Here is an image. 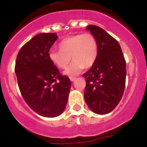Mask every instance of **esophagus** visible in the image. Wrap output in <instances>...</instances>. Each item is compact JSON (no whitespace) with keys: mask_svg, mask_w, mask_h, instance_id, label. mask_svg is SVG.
Segmentation results:
<instances>
[{"mask_svg":"<svg viewBox=\"0 0 147 147\" xmlns=\"http://www.w3.org/2000/svg\"><path fill=\"white\" fill-rule=\"evenodd\" d=\"M69 79H70L71 82H74L76 80V78L75 77H69Z\"/></svg>","mask_w":147,"mask_h":147,"instance_id":"34e87169","label":"esophagus"}]
</instances>
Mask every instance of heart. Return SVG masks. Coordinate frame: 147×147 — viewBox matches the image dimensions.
Segmentation results:
<instances>
[{"instance_id": "b5f03b06", "label": "heart", "mask_w": 147, "mask_h": 147, "mask_svg": "<svg viewBox=\"0 0 147 147\" xmlns=\"http://www.w3.org/2000/svg\"><path fill=\"white\" fill-rule=\"evenodd\" d=\"M59 48L60 51L50 52V59L58 68L65 69L71 57L72 64L65 72L67 75H76L84 67L92 66L98 55L97 40L90 33L78 34L65 38L59 44Z\"/></svg>"}]
</instances>
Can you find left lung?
Instances as JSON below:
<instances>
[{
	"label": "left lung",
	"mask_w": 147,
	"mask_h": 147,
	"mask_svg": "<svg viewBox=\"0 0 147 147\" xmlns=\"http://www.w3.org/2000/svg\"><path fill=\"white\" fill-rule=\"evenodd\" d=\"M96 38L98 55L94 64L83 74L86 80L84 97L97 115L112 112L119 104L126 82V62L119 42L105 30L94 25L86 28Z\"/></svg>",
	"instance_id": "8db88e82"
}]
</instances>
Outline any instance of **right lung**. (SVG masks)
I'll return each instance as SVG.
<instances>
[{
  "label": "right lung",
  "instance_id": "add662e5",
  "mask_svg": "<svg viewBox=\"0 0 147 147\" xmlns=\"http://www.w3.org/2000/svg\"><path fill=\"white\" fill-rule=\"evenodd\" d=\"M57 39L56 33L35 35L21 47L15 66L25 102L45 117H55L63 113L71 87L69 78L60 73L49 56Z\"/></svg>",
  "mask_w": 147,
  "mask_h": 147
}]
</instances>
